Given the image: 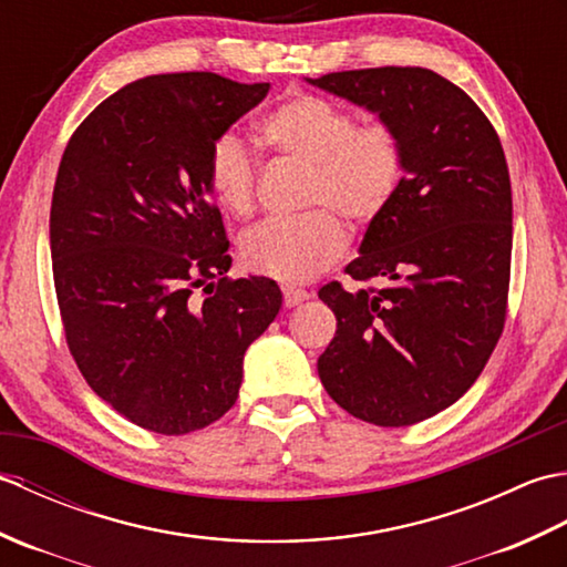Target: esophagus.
Masks as SVG:
<instances>
[{
	"label": "esophagus",
	"mask_w": 567,
	"mask_h": 567,
	"mask_svg": "<svg viewBox=\"0 0 567 567\" xmlns=\"http://www.w3.org/2000/svg\"><path fill=\"white\" fill-rule=\"evenodd\" d=\"M282 299H285V307H287V309H292V307H297V305L307 302V299H309V292H307V290H299V287L285 285V287H282Z\"/></svg>",
	"instance_id": "obj_1"
}]
</instances>
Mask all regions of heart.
I'll return each instance as SVG.
<instances>
[{
	"label": "heart",
	"instance_id": "obj_1",
	"mask_svg": "<svg viewBox=\"0 0 567 567\" xmlns=\"http://www.w3.org/2000/svg\"><path fill=\"white\" fill-rule=\"evenodd\" d=\"M258 136L287 161L309 167L305 209L295 221H265L240 240L246 268L280 282H309L341 258L346 228L329 210L353 226H368L384 214L404 177V146L384 122L355 118L317 94L297 92L260 118ZM209 187L224 209L248 216L256 207V161L246 141L226 131L212 143Z\"/></svg>",
	"mask_w": 567,
	"mask_h": 567
}]
</instances>
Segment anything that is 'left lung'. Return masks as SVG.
Masks as SVG:
<instances>
[{
	"mask_svg": "<svg viewBox=\"0 0 567 567\" xmlns=\"http://www.w3.org/2000/svg\"><path fill=\"white\" fill-rule=\"evenodd\" d=\"M309 84L390 124L404 177L368 226L353 280L382 290H319L336 336L319 378L348 414L409 426L473 388L504 329L512 185L497 131L467 94L426 68L331 72Z\"/></svg>",
	"mask_w": 567,
	"mask_h": 567,
	"instance_id": "8db88e82",
	"label": "left lung"
}]
</instances>
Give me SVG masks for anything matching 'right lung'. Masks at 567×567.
Returning <instances> with one entry per match:
<instances>
[{
  "mask_svg": "<svg viewBox=\"0 0 567 567\" xmlns=\"http://www.w3.org/2000/svg\"><path fill=\"white\" fill-rule=\"evenodd\" d=\"M268 90L214 72L136 80L84 118L60 161L51 258L65 339L90 388L141 429L183 436L221 419L248 346L282 307L270 277H224L207 175L212 143Z\"/></svg>",
  "mask_w": 567,
  "mask_h": 567,
  "instance_id": "right-lung-1",
  "label": "right lung"
}]
</instances>
